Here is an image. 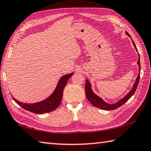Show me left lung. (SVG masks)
<instances>
[{
  "instance_id": "left-lung-1",
  "label": "left lung",
  "mask_w": 151,
  "mask_h": 151,
  "mask_svg": "<svg viewBox=\"0 0 151 151\" xmlns=\"http://www.w3.org/2000/svg\"><path fill=\"white\" fill-rule=\"evenodd\" d=\"M126 34L128 35V36H130L129 34L127 32H126ZM132 42H133L134 47H135V48H136V49L137 50L135 43H134L133 41H132ZM137 64H138L139 67V73H140L141 66H140L139 58L138 59V61H137ZM139 78H140V74H139L138 76H137V77L136 78V81L135 82V84H134L133 88L132 90H131L129 93H128V95H127V96H125L124 98L122 99L121 100L117 102H116V103H115L114 104H108L107 103H106L105 102H104L102 100V99L99 97L98 96H97L95 93H93V92L91 90V84H90V83L89 82L88 80H86V85H85L86 96V97H87L88 100L90 102L91 104L93 105L95 107H97L98 108H100V109H102V110H115V109H117V108L120 107L121 106H122L123 104H124L125 102H126L127 101H129V99L134 94V93H135L136 89H137V85H138V83L139 81Z\"/></svg>"
}]
</instances>
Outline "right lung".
I'll return each instance as SVG.
<instances>
[{
	"label": "right lung",
	"instance_id": "obj_1",
	"mask_svg": "<svg viewBox=\"0 0 151 151\" xmlns=\"http://www.w3.org/2000/svg\"><path fill=\"white\" fill-rule=\"evenodd\" d=\"M73 75V73H70L62 76L60 78L58 83L57 87L53 92V93L45 101L37 102L36 104H27L22 103V102L17 101L13 97L12 98L16 103L21 106L22 108L32 112V113L42 114L47 113V112H50L55 110L60 106L61 101H62V99L63 97V91L64 88H65L69 78Z\"/></svg>",
	"mask_w": 151,
	"mask_h": 151
}]
</instances>
